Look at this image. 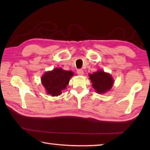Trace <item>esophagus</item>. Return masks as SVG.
Instances as JSON below:
<instances>
[{
	"mask_svg": "<svg viewBox=\"0 0 150 150\" xmlns=\"http://www.w3.org/2000/svg\"><path fill=\"white\" fill-rule=\"evenodd\" d=\"M77 74L79 75H83V70L78 69L77 70Z\"/></svg>",
	"mask_w": 150,
	"mask_h": 150,
	"instance_id": "obj_1",
	"label": "esophagus"
}]
</instances>
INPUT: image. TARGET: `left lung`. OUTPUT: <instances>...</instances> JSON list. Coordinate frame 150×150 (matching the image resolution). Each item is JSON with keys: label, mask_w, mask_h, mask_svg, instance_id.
<instances>
[{"label": "left lung", "mask_w": 150, "mask_h": 150, "mask_svg": "<svg viewBox=\"0 0 150 150\" xmlns=\"http://www.w3.org/2000/svg\"><path fill=\"white\" fill-rule=\"evenodd\" d=\"M88 76L92 83L93 87L96 93L99 94L105 93L106 91L110 90L115 82L111 75L101 70H98Z\"/></svg>", "instance_id": "1"}]
</instances>
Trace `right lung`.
<instances>
[{
  "label": "right lung",
  "mask_w": 150,
  "mask_h": 150,
  "mask_svg": "<svg viewBox=\"0 0 150 150\" xmlns=\"http://www.w3.org/2000/svg\"><path fill=\"white\" fill-rule=\"evenodd\" d=\"M73 75V73L71 71L55 68L52 71L45 72L42 77L41 81L48 95L55 96L62 93Z\"/></svg>",
  "instance_id": "1"
}]
</instances>
